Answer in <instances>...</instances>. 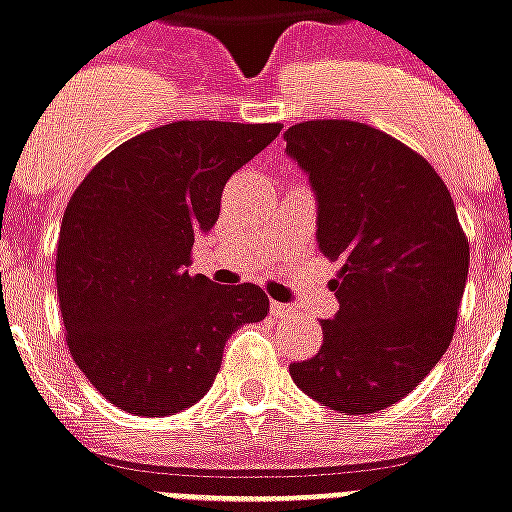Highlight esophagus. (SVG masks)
I'll return each mask as SVG.
<instances>
[{
	"label": "esophagus",
	"mask_w": 512,
	"mask_h": 512,
	"mask_svg": "<svg viewBox=\"0 0 512 512\" xmlns=\"http://www.w3.org/2000/svg\"><path fill=\"white\" fill-rule=\"evenodd\" d=\"M270 313L276 315V318H284V315H294L297 310L289 305H284V302H273V305H270Z\"/></svg>",
	"instance_id": "esophagus-1"
}]
</instances>
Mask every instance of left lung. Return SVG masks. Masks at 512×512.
Segmentation results:
<instances>
[{
    "mask_svg": "<svg viewBox=\"0 0 512 512\" xmlns=\"http://www.w3.org/2000/svg\"><path fill=\"white\" fill-rule=\"evenodd\" d=\"M310 178L318 249L342 268L315 357L294 384L344 415L386 410L429 376L452 342L468 278L455 202L418 152L355 120H305L284 134Z\"/></svg>",
    "mask_w": 512,
    "mask_h": 512,
    "instance_id": "obj_1",
    "label": "left lung"
}]
</instances>
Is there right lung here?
Returning <instances> with one entry per match:
<instances>
[{
  "label": "right lung",
  "instance_id": "1",
  "mask_svg": "<svg viewBox=\"0 0 512 512\" xmlns=\"http://www.w3.org/2000/svg\"><path fill=\"white\" fill-rule=\"evenodd\" d=\"M281 128L176 120L112 149L73 191L57 242L65 339L120 410L162 418L202 400L228 336L268 315L263 289L218 286L189 265L228 178Z\"/></svg>",
  "mask_w": 512,
  "mask_h": 512
}]
</instances>
